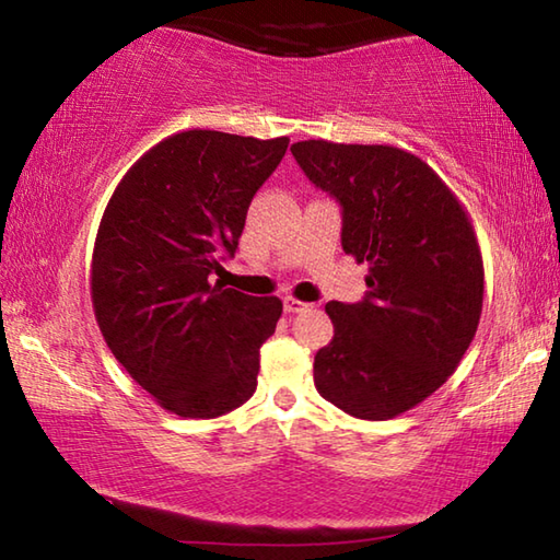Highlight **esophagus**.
Returning a JSON list of instances; mask_svg holds the SVG:
<instances>
[{"instance_id":"1","label":"esophagus","mask_w":560,"mask_h":560,"mask_svg":"<svg viewBox=\"0 0 560 560\" xmlns=\"http://www.w3.org/2000/svg\"><path fill=\"white\" fill-rule=\"evenodd\" d=\"M306 308H311V303H303L293 296L283 299V311H287V314H299V311H306Z\"/></svg>"}]
</instances>
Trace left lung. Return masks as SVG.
I'll use <instances>...</instances> for the list:
<instances>
[{
	"mask_svg": "<svg viewBox=\"0 0 560 560\" xmlns=\"http://www.w3.org/2000/svg\"><path fill=\"white\" fill-rule=\"evenodd\" d=\"M299 167L340 205L343 252L368 264L358 303H326L334 340L314 358L316 390L360 420H390L430 397L467 353L485 267L452 189L390 145L301 140Z\"/></svg>",
	"mask_w": 560,
	"mask_h": 560,
	"instance_id": "left-lung-1",
	"label": "left lung"
}]
</instances>
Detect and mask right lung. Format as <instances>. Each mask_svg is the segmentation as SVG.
<instances>
[{"label": "right lung", "instance_id": "obj_1", "mask_svg": "<svg viewBox=\"0 0 560 560\" xmlns=\"http://www.w3.org/2000/svg\"><path fill=\"white\" fill-rule=\"evenodd\" d=\"M287 148L289 138L177 132L128 170L103 212L91 264L98 328L132 381L179 417H220L257 390L281 301L210 273L234 257L252 197Z\"/></svg>", "mask_w": 560, "mask_h": 560}]
</instances>
